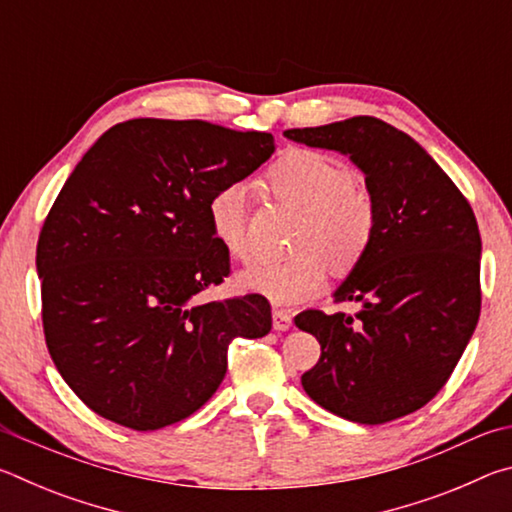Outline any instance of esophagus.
<instances>
[{
    "mask_svg": "<svg viewBox=\"0 0 512 512\" xmlns=\"http://www.w3.org/2000/svg\"><path fill=\"white\" fill-rule=\"evenodd\" d=\"M293 325V316L287 309H273V329L277 332H287Z\"/></svg>",
    "mask_w": 512,
    "mask_h": 512,
    "instance_id": "1",
    "label": "esophagus"
}]
</instances>
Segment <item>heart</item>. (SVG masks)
<instances>
[{"label": "heart", "instance_id": "heart-1", "mask_svg": "<svg viewBox=\"0 0 512 512\" xmlns=\"http://www.w3.org/2000/svg\"><path fill=\"white\" fill-rule=\"evenodd\" d=\"M266 187L302 210L293 248L282 259H255L237 275L241 289L264 296L273 305H298L323 289L327 262L348 273L368 253L375 235V212L354 189V173L332 155L293 149L266 173ZM248 201L244 183H230L207 203L210 235L235 259L248 248Z\"/></svg>", "mask_w": 512, "mask_h": 512}]
</instances>
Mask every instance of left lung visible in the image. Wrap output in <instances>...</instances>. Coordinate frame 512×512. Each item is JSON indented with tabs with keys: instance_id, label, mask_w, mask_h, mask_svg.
I'll return each mask as SVG.
<instances>
[{
	"instance_id": "1",
	"label": "left lung",
	"mask_w": 512,
	"mask_h": 512,
	"mask_svg": "<svg viewBox=\"0 0 512 512\" xmlns=\"http://www.w3.org/2000/svg\"><path fill=\"white\" fill-rule=\"evenodd\" d=\"M284 137L348 155L366 176L375 235L332 293L354 316L307 309L320 359L302 388L329 413L384 424L422 409L452 375L481 314V235L452 178L422 146L377 117Z\"/></svg>"
}]
</instances>
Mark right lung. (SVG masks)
<instances>
[{"label":"right lung","instance_id":"obj_1","mask_svg":"<svg viewBox=\"0 0 512 512\" xmlns=\"http://www.w3.org/2000/svg\"><path fill=\"white\" fill-rule=\"evenodd\" d=\"M271 133L207 121L131 119L76 164L42 225V327L67 386L135 431L180 422L210 400L237 336L271 332L257 293L201 302L230 273L207 203L271 158Z\"/></svg>","mask_w":512,"mask_h":512}]
</instances>
